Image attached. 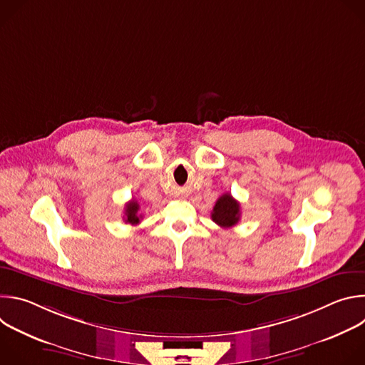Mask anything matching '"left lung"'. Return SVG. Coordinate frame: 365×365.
<instances>
[{
	"label": "left lung",
	"instance_id": "1",
	"mask_svg": "<svg viewBox=\"0 0 365 365\" xmlns=\"http://www.w3.org/2000/svg\"><path fill=\"white\" fill-rule=\"evenodd\" d=\"M240 215H241L240 203L230 193H225L217 200L211 218L217 225L227 230L238 224Z\"/></svg>",
	"mask_w": 365,
	"mask_h": 365
}]
</instances>
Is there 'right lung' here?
I'll return each instance as SVG.
<instances>
[{"mask_svg":"<svg viewBox=\"0 0 365 365\" xmlns=\"http://www.w3.org/2000/svg\"><path fill=\"white\" fill-rule=\"evenodd\" d=\"M138 211H140V205H138V202L137 200H134V199H131L127 205H125V218H124V221L127 222V224H131V225H137V224H140V221H141V215L138 214Z\"/></svg>","mask_w":365,"mask_h":365,"instance_id":"add662e5","label":"right lung"}]
</instances>
